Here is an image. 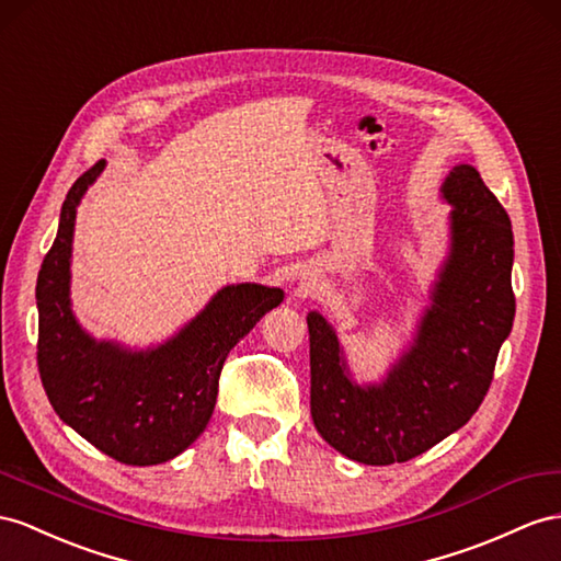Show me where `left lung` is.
Listing matches in <instances>:
<instances>
[{"instance_id": "8db88e82", "label": "left lung", "mask_w": 561, "mask_h": 561, "mask_svg": "<svg viewBox=\"0 0 561 561\" xmlns=\"http://www.w3.org/2000/svg\"><path fill=\"white\" fill-rule=\"evenodd\" d=\"M448 255L410 346L381 381L357 383L332 322L308 312L310 414L334 450L363 465L426 453L483 403L512 332V222L479 170L455 165L440 184Z\"/></svg>"}]
</instances>
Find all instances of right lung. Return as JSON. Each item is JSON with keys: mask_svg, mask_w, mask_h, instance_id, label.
<instances>
[{"mask_svg": "<svg viewBox=\"0 0 561 561\" xmlns=\"http://www.w3.org/2000/svg\"><path fill=\"white\" fill-rule=\"evenodd\" d=\"M106 168L99 161L66 194L59 232L37 275V367L54 412L104 455L149 467L178 457L204 434L229 351L284 291L253 282L227 284L158 346L130 348L94 339L70 306V257L84 192Z\"/></svg>", "mask_w": 561, "mask_h": 561, "instance_id": "obj_1", "label": "right lung"}]
</instances>
